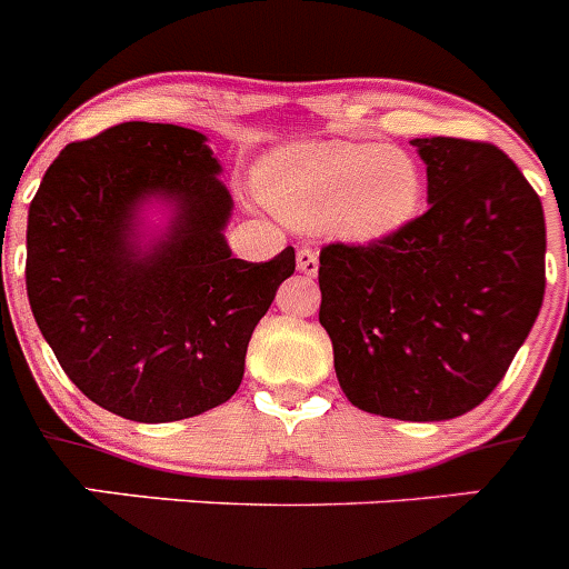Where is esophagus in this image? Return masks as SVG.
<instances>
[{
  "label": "esophagus",
  "instance_id": "34e87169",
  "mask_svg": "<svg viewBox=\"0 0 569 569\" xmlns=\"http://www.w3.org/2000/svg\"><path fill=\"white\" fill-rule=\"evenodd\" d=\"M296 268H299L301 273L316 276V270H319V256H316V250L313 248H301L299 253H296Z\"/></svg>",
  "mask_w": 569,
  "mask_h": 569
}]
</instances>
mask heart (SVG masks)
Listing matches in <instances>:
<instances>
[{"label":"heart","instance_id":"heart-1","mask_svg":"<svg viewBox=\"0 0 569 569\" xmlns=\"http://www.w3.org/2000/svg\"><path fill=\"white\" fill-rule=\"evenodd\" d=\"M270 208L301 230L379 241L419 216L425 173L413 156L381 142H316L270 156L261 170Z\"/></svg>","mask_w":569,"mask_h":569}]
</instances>
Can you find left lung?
<instances>
[{
  "instance_id": "1",
  "label": "left lung",
  "mask_w": 569,
  "mask_h": 569,
  "mask_svg": "<svg viewBox=\"0 0 569 569\" xmlns=\"http://www.w3.org/2000/svg\"><path fill=\"white\" fill-rule=\"evenodd\" d=\"M430 210L370 244L319 253V321L347 401L445 421L505 379L545 299V210L505 150L413 139Z\"/></svg>"
}]
</instances>
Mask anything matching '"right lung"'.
Wrapping results in <instances>:
<instances>
[{"instance_id":"right-lung-1","label":"right lung","mask_w":569,"mask_h":569,"mask_svg":"<svg viewBox=\"0 0 569 569\" xmlns=\"http://www.w3.org/2000/svg\"><path fill=\"white\" fill-rule=\"evenodd\" d=\"M199 130L122 122L70 142L28 210L24 284L68 379L110 413L159 425L239 390L256 325L296 270L230 256L228 188ZM168 201L169 230L144 246L138 210Z\"/></svg>"}]
</instances>
